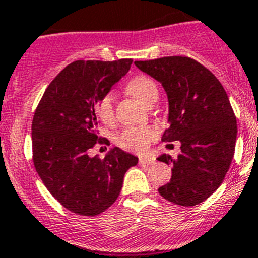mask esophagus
<instances>
[{
    "mask_svg": "<svg viewBox=\"0 0 258 258\" xmlns=\"http://www.w3.org/2000/svg\"><path fill=\"white\" fill-rule=\"evenodd\" d=\"M154 159L151 157H147V156H142L140 157V164H154Z\"/></svg>",
    "mask_w": 258,
    "mask_h": 258,
    "instance_id": "obj_1",
    "label": "esophagus"
}]
</instances>
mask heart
I'll use <instances>...</instances> for the list:
<instances>
[{
  "label": "heart",
  "instance_id": "b5f03b06",
  "mask_svg": "<svg viewBox=\"0 0 258 258\" xmlns=\"http://www.w3.org/2000/svg\"><path fill=\"white\" fill-rule=\"evenodd\" d=\"M126 92L143 104L154 103L157 98V86L154 80L145 75H137L126 83ZM95 112L103 122H112L115 117L113 111V94L106 93L98 98ZM156 132L149 126L126 127L117 137V143L121 149L132 152H145L150 143L155 140Z\"/></svg>",
  "mask_w": 258,
  "mask_h": 258
}]
</instances>
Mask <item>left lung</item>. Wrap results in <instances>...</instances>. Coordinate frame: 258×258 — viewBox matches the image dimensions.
Listing matches in <instances>:
<instances>
[{"label": "left lung", "mask_w": 258, "mask_h": 258, "mask_svg": "<svg viewBox=\"0 0 258 258\" xmlns=\"http://www.w3.org/2000/svg\"><path fill=\"white\" fill-rule=\"evenodd\" d=\"M134 64L160 81L168 95L170 125L161 141L181 142L177 159L165 154L157 157L173 165L170 182L159 194L177 206L200 204L220 187L235 152L238 126L229 97L217 77L188 56Z\"/></svg>", "instance_id": "8db88e82"}]
</instances>
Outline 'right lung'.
I'll return each mask as SVG.
<instances>
[{"label":"right lung","instance_id":"right-lung-1","mask_svg":"<svg viewBox=\"0 0 258 258\" xmlns=\"http://www.w3.org/2000/svg\"><path fill=\"white\" fill-rule=\"evenodd\" d=\"M132 61H72L49 84L33 115L36 172L52 197L76 214L93 217L108 209L126 170L138 163L117 147L103 159L89 155L97 143H106L98 136V98L126 74Z\"/></svg>","mask_w":258,"mask_h":258}]
</instances>
